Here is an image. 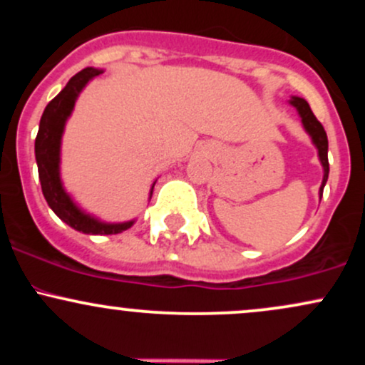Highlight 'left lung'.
Returning <instances> with one entry per match:
<instances>
[{"label":"left lung","mask_w":365,"mask_h":365,"mask_svg":"<svg viewBox=\"0 0 365 365\" xmlns=\"http://www.w3.org/2000/svg\"><path fill=\"white\" fill-rule=\"evenodd\" d=\"M290 104H292V106L297 108V111H299L300 118H302V125H304L305 132H307L309 135H311L314 145H316V148H317V154H319V161H321L322 168H324V177H322V183H321V188H319V195L322 197V188H324L326 182H328V175H329L328 135H326L324 127H322V125H321V121L317 120L316 116H314L311 106H309V103L305 101V99L293 96V98L290 99Z\"/></svg>","instance_id":"obj_1"}]
</instances>
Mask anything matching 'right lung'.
<instances>
[{"label": "right lung", "mask_w": 365, "mask_h": 365, "mask_svg": "<svg viewBox=\"0 0 365 365\" xmlns=\"http://www.w3.org/2000/svg\"><path fill=\"white\" fill-rule=\"evenodd\" d=\"M99 73H103V70L87 66L82 72L73 75L65 86V89L53 101H49L43 116H41L39 132L36 137V161L44 199L54 211V215L68 226H72L73 230L87 233V235H116V233L128 230L133 225V221L104 223L98 217L87 215L73 202L72 197L66 194L60 178V149L65 123L68 116L72 115L75 101H77L81 91L87 86V82L98 77ZM153 188H150V195H153Z\"/></svg>", "instance_id": "1"}]
</instances>
